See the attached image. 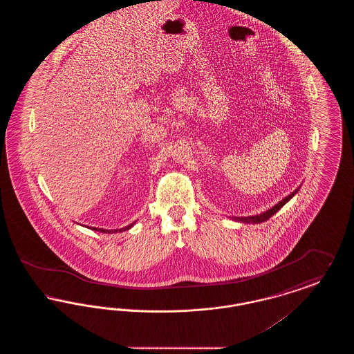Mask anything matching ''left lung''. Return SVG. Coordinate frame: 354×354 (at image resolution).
Returning a JSON list of instances; mask_svg holds the SVG:
<instances>
[{"instance_id":"left-lung-1","label":"left lung","mask_w":354,"mask_h":354,"mask_svg":"<svg viewBox=\"0 0 354 354\" xmlns=\"http://www.w3.org/2000/svg\"><path fill=\"white\" fill-rule=\"evenodd\" d=\"M299 191V188L297 189H295L290 195H288L286 199H283L281 202L279 203V204H276L274 207H272L270 209H268L267 212H263V214H260V215H256V216H248V218H235V220L237 221H241V223H263V221H266V220L270 219L272 215H274L286 202H289L295 195H296V192Z\"/></svg>"}]
</instances>
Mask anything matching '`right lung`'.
Wrapping results in <instances>:
<instances>
[{
  "mask_svg": "<svg viewBox=\"0 0 354 354\" xmlns=\"http://www.w3.org/2000/svg\"><path fill=\"white\" fill-rule=\"evenodd\" d=\"M133 225H134V223H133V224H130V225H127V227H124V228H120V230H114V231H113V230H110V231H109V230H101V228H94V227H93L91 230H94V231H100V232H104V234H111V232H118V231L119 232H122V231L130 230V228H131Z\"/></svg>",
  "mask_w": 354,
  "mask_h": 354,
  "instance_id": "right-lung-1",
  "label": "right lung"
}]
</instances>
